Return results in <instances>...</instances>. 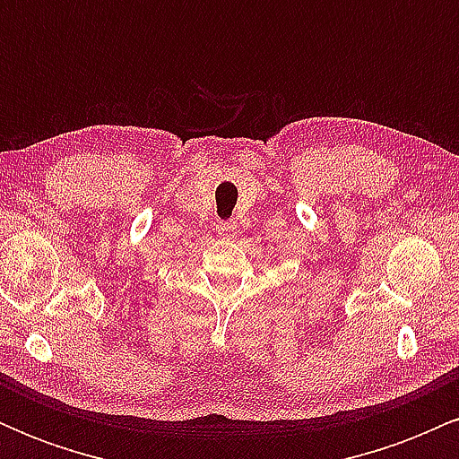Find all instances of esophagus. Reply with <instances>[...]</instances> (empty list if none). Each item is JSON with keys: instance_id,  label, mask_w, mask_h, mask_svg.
I'll return each mask as SVG.
<instances>
[{"instance_id": "34e87169", "label": "esophagus", "mask_w": 459, "mask_h": 459, "mask_svg": "<svg viewBox=\"0 0 459 459\" xmlns=\"http://www.w3.org/2000/svg\"><path fill=\"white\" fill-rule=\"evenodd\" d=\"M215 230H218V235L224 237V239H233L237 235V222L235 220H220V222L215 224Z\"/></svg>"}]
</instances>
